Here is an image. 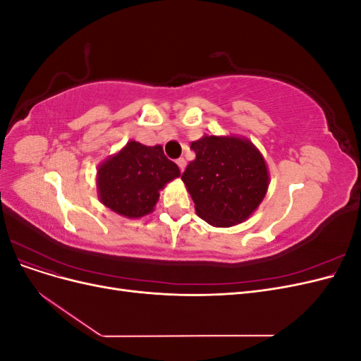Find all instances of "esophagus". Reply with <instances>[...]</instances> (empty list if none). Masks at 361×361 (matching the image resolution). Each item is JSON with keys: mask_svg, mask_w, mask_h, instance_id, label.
Returning <instances> with one entry per match:
<instances>
[{"mask_svg": "<svg viewBox=\"0 0 361 361\" xmlns=\"http://www.w3.org/2000/svg\"><path fill=\"white\" fill-rule=\"evenodd\" d=\"M176 164L179 166V169H180V171H183V169H185V166H187V161H185L183 158H179V159H176Z\"/></svg>", "mask_w": 361, "mask_h": 361, "instance_id": "esophagus-1", "label": "esophagus"}]
</instances>
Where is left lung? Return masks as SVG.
<instances>
[{
	"label": "left lung",
	"instance_id": "1",
	"mask_svg": "<svg viewBox=\"0 0 361 361\" xmlns=\"http://www.w3.org/2000/svg\"><path fill=\"white\" fill-rule=\"evenodd\" d=\"M195 159L182 174L195 212L211 226L245 221L264 200L269 185L267 162L243 137L204 135L192 141Z\"/></svg>",
	"mask_w": 361,
	"mask_h": 361
}]
</instances>
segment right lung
Returning <instances> with one entry per match:
<instances>
[{
  "label": "right lung",
  "mask_w": 361,
  "mask_h": 361,
  "mask_svg": "<svg viewBox=\"0 0 361 361\" xmlns=\"http://www.w3.org/2000/svg\"><path fill=\"white\" fill-rule=\"evenodd\" d=\"M179 176V167L164 155L162 146L130 140L97 167V195L113 212L140 218L154 212L159 191Z\"/></svg>",
  "instance_id": "add662e5"
}]
</instances>
